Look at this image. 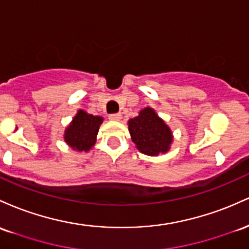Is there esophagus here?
I'll return each mask as SVG.
<instances>
[{
    "label": "esophagus",
    "instance_id": "1",
    "mask_svg": "<svg viewBox=\"0 0 249 249\" xmlns=\"http://www.w3.org/2000/svg\"><path fill=\"white\" fill-rule=\"evenodd\" d=\"M121 117H122V115L120 113L110 114L109 120H111V121H120V120H121Z\"/></svg>",
    "mask_w": 249,
    "mask_h": 249
}]
</instances>
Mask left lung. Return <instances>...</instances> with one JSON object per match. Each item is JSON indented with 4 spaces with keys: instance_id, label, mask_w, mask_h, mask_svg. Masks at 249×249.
Wrapping results in <instances>:
<instances>
[{
    "instance_id": "8db88e82",
    "label": "left lung",
    "mask_w": 249,
    "mask_h": 249,
    "mask_svg": "<svg viewBox=\"0 0 249 249\" xmlns=\"http://www.w3.org/2000/svg\"><path fill=\"white\" fill-rule=\"evenodd\" d=\"M128 129L136 148L149 156L167 153L173 142L170 128L150 107L144 108L138 116L130 119Z\"/></svg>"
}]
</instances>
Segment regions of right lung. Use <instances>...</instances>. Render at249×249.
Here are the masks:
<instances>
[{
  "mask_svg": "<svg viewBox=\"0 0 249 249\" xmlns=\"http://www.w3.org/2000/svg\"><path fill=\"white\" fill-rule=\"evenodd\" d=\"M102 121V116H94L80 109L66 128L64 141L74 150L88 152L96 142V135Z\"/></svg>",
  "mask_w": 249,
  "mask_h": 249,
  "instance_id": "obj_1",
  "label": "right lung"
}]
</instances>
